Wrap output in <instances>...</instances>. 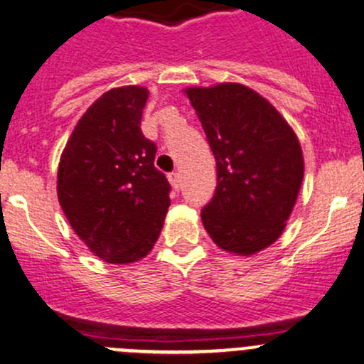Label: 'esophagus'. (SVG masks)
I'll return each mask as SVG.
<instances>
[{
  "mask_svg": "<svg viewBox=\"0 0 364 364\" xmlns=\"http://www.w3.org/2000/svg\"><path fill=\"white\" fill-rule=\"evenodd\" d=\"M168 181H170L175 191L181 189V173H178V171H171V173L168 175Z\"/></svg>",
  "mask_w": 364,
  "mask_h": 364,
  "instance_id": "1",
  "label": "esophagus"
}]
</instances>
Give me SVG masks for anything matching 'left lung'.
<instances>
[{
	"label": "left lung",
	"mask_w": 364,
	"mask_h": 364,
	"mask_svg": "<svg viewBox=\"0 0 364 364\" xmlns=\"http://www.w3.org/2000/svg\"><path fill=\"white\" fill-rule=\"evenodd\" d=\"M217 161V187L201 210L222 250L253 255L284 230L304 178L295 132L269 100L240 83L187 88Z\"/></svg>",
	"instance_id": "8db88e82"
}]
</instances>
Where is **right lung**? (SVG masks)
Returning a JSON list of instances; mask_svg holds the SVG:
<instances>
[{"label": "right lung", "instance_id": "1", "mask_svg": "<svg viewBox=\"0 0 364 364\" xmlns=\"http://www.w3.org/2000/svg\"><path fill=\"white\" fill-rule=\"evenodd\" d=\"M147 97L135 85L105 92L77 121L58 163V203L90 252L109 264L144 259L170 206L156 144L140 130Z\"/></svg>", "mask_w": 364, "mask_h": 364}]
</instances>
